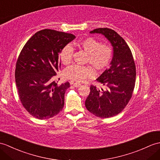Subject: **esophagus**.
<instances>
[{
	"label": "esophagus",
	"instance_id": "1",
	"mask_svg": "<svg viewBox=\"0 0 160 160\" xmlns=\"http://www.w3.org/2000/svg\"><path fill=\"white\" fill-rule=\"evenodd\" d=\"M72 84H73V86L75 87H79L81 86V84L78 82H75V83H72Z\"/></svg>",
	"mask_w": 160,
	"mask_h": 160
}]
</instances>
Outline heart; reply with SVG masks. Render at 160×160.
<instances>
[{
    "instance_id": "1",
    "label": "heart",
    "mask_w": 160,
    "mask_h": 160,
    "mask_svg": "<svg viewBox=\"0 0 160 160\" xmlns=\"http://www.w3.org/2000/svg\"><path fill=\"white\" fill-rule=\"evenodd\" d=\"M78 46L88 54L87 61L98 70L106 69L112 61L113 50L110 46L101 44L98 40L88 38L80 41ZM73 48L66 46L60 53V59L62 64L69 65L72 60ZM95 74L94 70L91 67L73 65L67 68L64 76L67 79L76 82H82Z\"/></svg>"
}]
</instances>
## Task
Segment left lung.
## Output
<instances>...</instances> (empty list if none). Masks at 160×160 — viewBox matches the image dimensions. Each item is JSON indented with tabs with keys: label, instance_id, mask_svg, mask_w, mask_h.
Instances as JSON below:
<instances>
[{
	"label": "left lung",
	"instance_id": "left-lung-1",
	"mask_svg": "<svg viewBox=\"0 0 160 160\" xmlns=\"http://www.w3.org/2000/svg\"><path fill=\"white\" fill-rule=\"evenodd\" d=\"M90 33L104 35L113 47V57L110 68L97 78L106 89L91 85L85 106L95 116L110 118L120 113L132 98L136 82L135 62L127 43L114 30L99 28Z\"/></svg>",
	"mask_w": 160,
	"mask_h": 160
}]
</instances>
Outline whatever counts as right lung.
Masks as SVG:
<instances>
[{
  "label": "right lung",
  "instance_id": "right-lung-1",
  "mask_svg": "<svg viewBox=\"0 0 160 160\" xmlns=\"http://www.w3.org/2000/svg\"><path fill=\"white\" fill-rule=\"evenodd\" d=\"M75 38L70 33L42 30L28 39L18 58L15 78L20 99L27 112L38 119L53 117L64 106L70 84L67 82L58 85L53 76L61 67L59 54Z\"/></svg>",
  "mask_w": 160,
  "mask_h": 160
}]
</instances>
